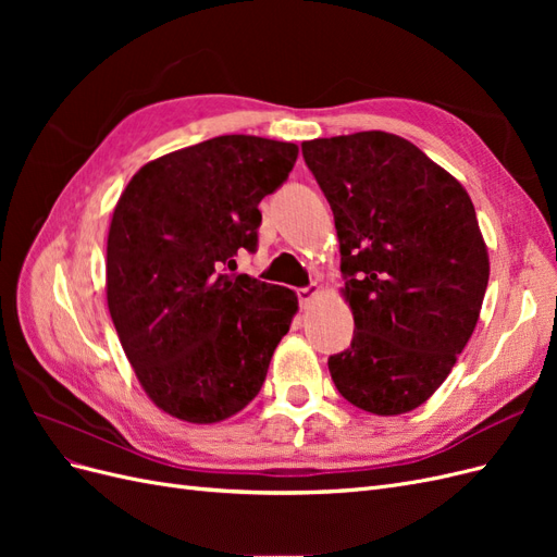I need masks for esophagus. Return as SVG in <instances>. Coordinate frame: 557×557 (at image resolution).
<instances>
[{
	"label": "esophagus",
	"mask_w": 557,
	"mask_h": 557,
	"mask_svg": "<svg viewBox=\"0 0 557 557\" xmlns=\"http://www.w3.org/2000/svg\"><path fill=\"white\" fill-rule=\"evenodd\" d=\"M318 293H320V288H318L315 283L305 285V288H297V299H299V305H301V307H309V305H311V299H313Z\"/></svg>",
	"instance_id": "1"
}]
</instances>
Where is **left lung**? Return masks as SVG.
I'll return each instance as SVG.
<instances>
[{
    "label": "left lung",
    "instance_id": "obj_1",
    "mask_svg": "<svg viewBox=\"0 0 557 557\" xmlns=\"http://www.w3.org/2000/svg\"><path fill=\"white\" fill-rule=\"evenodd\" d=\"M327 197L356 332L330 356L352 407L397 416L440 387L476 327L491 276L467 190L387 132L301 144Z\"/></svg>",
    "mask_w": 557,
    "mask_h": 557
}]
</instances>
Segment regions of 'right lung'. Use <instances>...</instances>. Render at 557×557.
Masks as SVG:
<instances>
[{
  "mask_svg": "<svg viewBox=\"0 0 557 557\" xmlns=\"http://www.w3.org/2000/svg\"><path fill=\"white\" fill-rule=\"evenodd\" d=\"M297 153L295 144L225 134L144 164L117 199L109 311L146 395L170 416L218 423L260 393L297 295L232 267L239 248L256 252L258 205Z\"/></svg>",
  "mask_w": 557,
  "mask_h": 557,
  "instance_id": "obj_1",
  "label": "right lung"
}]
</instances>
